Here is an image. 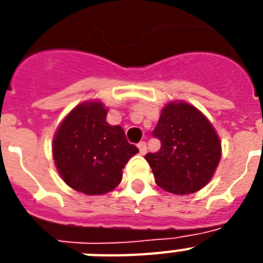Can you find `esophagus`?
Masks as SVG:
<instances>
[{"label": "esophagus", "mask_w": 263, "mask_h": 263, "mask_svg": "<svg viewBox=\"0 0 263 263\" xmlns=\"http://www.w3.org/2000/svg\"><path fill=\"white\" fill-rule=\"evenodd\" d=\"M138 148H139L140 154H146V152H147V144L144 143V142H140V143L138 144Z\"/></svg>", "instance_id": "1"}]
</instances>
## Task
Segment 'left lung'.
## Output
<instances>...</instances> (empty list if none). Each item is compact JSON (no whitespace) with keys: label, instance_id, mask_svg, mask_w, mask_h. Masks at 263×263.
<instances>
[{"label":"left lung","instance_id":"1","mask_svg":"<svg viewBox=\"0 0 263 263\" xmlns=\"http://www.w3.org/2000/svg\"><path fill=\"white\" fill-rule=\"evenodd\" d=\"M153 135L161 140V148L144 158L162 190L187 195L212 180L221 160V140L199 109L184 101L168 102Z\"/></svg>","mask_w":263,"mask_h":263}]
</instances>
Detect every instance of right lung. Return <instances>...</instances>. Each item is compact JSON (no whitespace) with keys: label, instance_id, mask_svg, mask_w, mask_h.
<instances>
[{"label":"right lung","instance_id":"right-lung-1","mask_svg":"<svg viewBox=\"0 0 263 263\" xmlns=\"http://www.w3.org/2000/svg\"><path fill=\"white\" fill-rule=\"evenodd\" d=\"M99 99L84 101L60 123L53 138V160L61 179L75 191L103 195L123 179V168L139 153L120 125L106 121Z\"/></svg>","mask_w":263,"mask_h":263}]
</instances>
